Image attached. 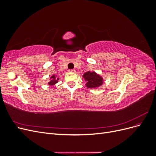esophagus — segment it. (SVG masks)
I'll use <instances>...</instances> for the list:
<instances>
[{"label":"esophagus","mask_w":156,"mask_h":156,"mask_svg":"<svg viewBox=\"0 0 156 156\" xmlns=\"http://www.w3.org/2000/svg\"><path fill=\"white\" fill-rule=\"evenodd\" d=\"M69 72H75V69H69Z\"/></svg>","instance_id":"esophagus-1"}]
</instances>
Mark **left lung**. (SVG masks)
<instances>
[{"label": "left lung", "instance_id": "8db88e82", "mask_svg": "<svg viewBox=\"0 0 156 156\" xmlns=\"http://www.w3.org/2000/svg\"><path fill=\"white\" fill-rule=\"evenodd\" d=\"M83 78L87 82L86 86L88 88H95L100 87L103 84V79L100 75L97 74L95 72H87L83 75Z\"/></svg>", "mask_w": 156, "mask_h": 156}]
</instances>
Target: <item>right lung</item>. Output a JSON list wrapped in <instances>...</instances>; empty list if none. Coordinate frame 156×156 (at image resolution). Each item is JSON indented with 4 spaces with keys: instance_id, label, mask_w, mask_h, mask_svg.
I'll return each instance as SVG.
<instances>
[{
    "instance_id": "add662e5",
    "label": "right lung",
    "mask_w": 156,
    "mask_h": 156,
    "mask_svg": "<svg viewBox=\"0 0 156 156\" xmlns=\"http://www.w3.org/2000/svg\"><path fill=\"white\" fill-rule=\"evenodd\" d=\"M59 78L56 76V75H52V76L50 77V81L48 82V84L50 86H54L56 83H57L58 82Z\"/></svg>"
}]
</instances>
